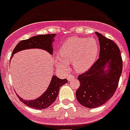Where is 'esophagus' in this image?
<instances>
[{
	"instance_id": "34e87169",
	"label": "esophagus",
	"mask_w": 130,
	"mask_h": 130,
	"mask_svg": "<svg viewBox=\"0 0 130 130\" xmlns=\"http://www.w3.org/2000/svg\"><path fill=\"white\" fill-rule=\"evenodd\" d=\"M73 78H74V76L72 75H69L68 76V81H71L73 79Z\"/></svg>"
}]
</instances>
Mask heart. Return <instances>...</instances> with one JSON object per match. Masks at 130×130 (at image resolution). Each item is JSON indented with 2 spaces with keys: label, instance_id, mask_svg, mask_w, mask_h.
<instances>
[{
  "label": "heart",
  "instance_id": "obj_1",
  "mask_svg": "<svg viewBox=\"0 0 130 130\" xmlns=\"http://www.w3.org/2000/svg\"><path fill=\"white\" fill-rule=\"evenodd\" d=\"M59 56L54 58L58 68L67 70L68 64L72 62L78 72L87 70L93 66L99 54V45L94 38L72 37L68 39L59 49Z\"/></svg>",
  "mask_w": 130,
  "mask_h": 130
}]
</instances>
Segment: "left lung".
Segmentation results:
<instances>
[{"instance_id":"left-lung-1","label":"left lung","mask_w":130,"mask_h":130,"mask_svg":"<svg viewBox=\"0 0 130 130\" xmlns=\"http://www.w3.org/2000/svg\"><path fill=\"white\" fill-rule=\"evenodd\" d=\"M100 44L99 58L89 70L78 76V101L87 108H95L111 98L122 72V59L118 46L111 39L96 32Z\"/></svg>"}]
</instances>
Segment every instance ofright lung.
Here are the masks:
<instances>
[{
    "label": "right lung",
    "instance_id": "right-lung-1",
    "mask_svg": "<svg viewBox=\"0 0 130 130\" xmlns=\"http://www.w3.org/2000/svg\"><path fill=\"white\" fill-rule=\"evenodd\" d=\"M56 34H47V35H39L34 36L29 39L22 40L16 45V47L12 51V55H13L19 51L28 49H41L47 51L49 54L52 55L53 46L52 42L54 41V37ZM12 56H11L12 58ZM68 83L67 79H60L56 76H53L47 87V90L41 94V96L34 100H24L23 99L19 96H17L26 105L34 108L36 109H43L50 106L56 99L58 95L60 87Z\"/></svg>",
    "mask_w": 130,
    "mask_h": 130
}]
</instances>
